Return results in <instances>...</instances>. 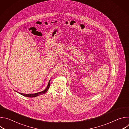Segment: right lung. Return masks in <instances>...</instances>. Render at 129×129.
I'll list each match as a JSON object with an SVG mask.
<instances>
[{
	"mask_svg": "<svg viewBox=\"0 0 129 129\" xmlns=\"http://www.w3.org/2000/svg\"><path fill=\"white\" fill-rule=\"evenodd\" d=\"M50 81V80H49V81L48 82V84L46 89L45 90H44L43 91H42L36 93H31V94H24V93H19V92H18V93H19L20 94H21V95H23L24 96H26V97H28V98H35V97H36V96H38L39 95L43 94H44V93H45L47 91V90H48L49 88Z\"/></svg>",
	"mask_w": 129,
	"mask_h": 129,
	"instance_id": "right-lung-1",
	"label": "right lung"
}]
</instances>
